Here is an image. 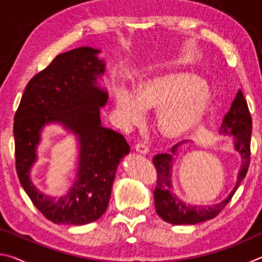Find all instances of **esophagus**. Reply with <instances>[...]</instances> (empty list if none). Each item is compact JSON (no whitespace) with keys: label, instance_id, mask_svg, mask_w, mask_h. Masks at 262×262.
Masks as SVG:
<instances>
[{"label":"esophagus","instance_id":"esophagus-1","mask_svg":"<svg viewBox=\"0 0 262 262\" xmlns=\"http://www.w3.org/2000/svg\"><path fill=\"white\" fill-rule=\"evenodd\" d=\"M135 150L139 154H141V155H147L149 152V149H148L147 145H144V144H142V143H137L135 145Z\"/></svg>","mask_w":262,"mask_h":262}]
</instances>
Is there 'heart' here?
<instances>
[{
  "mask_svg": "<svg viewBox=\"0 0 262 262\" xmlns=\"http://www.w3.org/2000/svg\"><path fill=\"white\" fill-rule=\"evenodd\" d=\"M114 103L127 129L140 126L143 113L162 109L157 119L159 134L177 140L199 127L209 108L210 95L194 75L171 73L140 84L134 97L125 89H117Z\"/></svg>",
  "mask_w": 262,
  "mask_h": 262,
  "instance_id": "heart-1",
  "label": "heart"
}]
</instances>
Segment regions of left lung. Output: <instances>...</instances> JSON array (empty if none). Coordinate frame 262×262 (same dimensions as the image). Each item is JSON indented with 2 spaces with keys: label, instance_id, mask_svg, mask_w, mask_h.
Segmentation results:
<instances>
[{
  "label": "left lung",
  "instance_id": "obj_1",
  "mask_svg": "<svg viewBox=\"0 0 262 262\" xmlns=\"http://www.w3.org/2000/svg\"><path fill=\"white\" fill-rule=\"evenodd\" d=\"M221 134L234 136V148L242 156V167L237 177V183L228 198L214 206H190L177 198L172 190V162L173 156L170 154H159L154 157V165L157 170V184L154 190L155 208L162 219L171 224H196L214 219L224 209L231 200L233 194L246 177L251 159V134L252 118L248 111L246 99L244 98L242 90L237 92L232 101L231 107L222 121L220 127ZM181 143V142H180ZM176 144L171 149L176 154L180 144Z\"/></svg>",
  "mask_w": 262,
  "mask_h": 262
}]
</instances>
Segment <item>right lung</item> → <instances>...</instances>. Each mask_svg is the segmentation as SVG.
<instances>
[{
    "label": "right lung",
    "mask_w": 262,
    "mask_h": 262,
    "mask_svg": "<svg viewBox=\"0 0 262 262\" xmlns=\"http://www.w3.org/2000/svg\"><path fill=\"white\" fill-rule=\"evenodd\" d=\"M100 51L79 47L62 53L30 79L15 114L16 171L37 209L56 224L83 225L107 209L119 162L129 152L121 134L101 126L107 92L98 85L105 72ZM57 123L79 137L78 179L67 195L47 197L30 181L36 145L45 124Z\"/></svg>",
    "instance_id": "add662e5"
}]
</instances>
